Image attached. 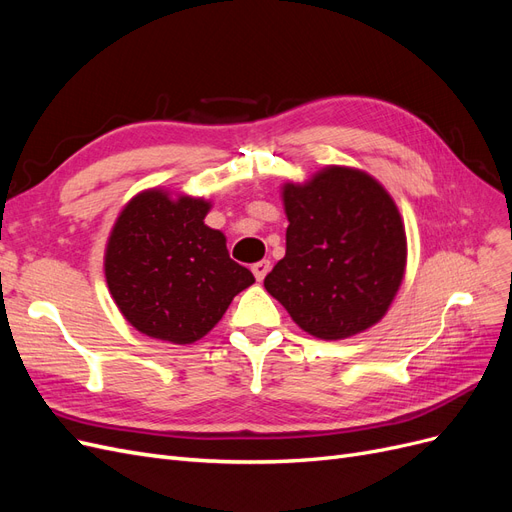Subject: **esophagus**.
I'll list each match as a JSON object with an SVG mask.
<instances>
[{
  "instance_id": "esophagus-1",
  "label": "esophagus",
  "mask_w": 512,
  "mask_h": 512,
  "mask_svg": "<svg viewBox=\"0 0 512 512\" xmlns=\"http://www.w3.org/2000/svg\"><path fill=\"white\" fill-rule=\"evenodd\" d=\"M269 269H271V260H258V262H254V265H252V273H254V277H256L258 282L265 280Z\"/></svg>"
}]
</instances>
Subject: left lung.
<instances>
[{"label":"left lung","mask_w":512,"mask_h":512,"mask_svg":"<svg viewBox=\"0 0 512 512\" xmlns=\"http://www.w3.org/2000/svg\"><path fill=\"white\" fill-rule=\"evenodd\" d=\"M286 256L265 288L303 331L344 339L376 324L404 280L406 230L397 205L363 170L329 166L284 185Z\"/></svg>","instance_id":"left-lung-1"}]
</instances>
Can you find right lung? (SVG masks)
<instances>
[{"instance_id":"obj_1","label":"right lung","mask_w":512,"mask_h":512,"mask_svg":"<svg viewBox=\"0 0 512 512\" xmlns=\"http://www.w3.org/2000/svg\"><path fill=\"white\" fill-rule=\"evenodd\" d=\"M203 198L162 190L134 196L108 237L104 273L119 312L136 331L192 344L220 322L230 301L254 284L250 269L205 224Z\"/></svg>"}]
</instances>
